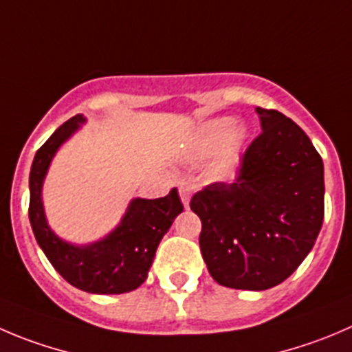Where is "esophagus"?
I'll list each match as a JSON object with an SVG mask.
<instances>
[{
  "label": "esophagus",
  "mask_w": 352,
  "mask_h": 352,
  "mask_svg": "<svg viewBox=\"0 0 352 352\" xmlns=\"http://www.w3.org/2000/svg\"><path fill=\"white\" fill-rule=\"evenodd\" d=\"M190 195H192V193H190L188 188H179V197H182V202L185 207H188Z\"/></svg>",
  "instance_id": "obj_1"
}]
</instances>
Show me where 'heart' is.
Masks as SVG:
<instances>
[{
	"instance_id": "1",
	"label": "heart",
	"mask_w": 352,
	"mask_h": 352,
	"mask_svg": "<svg viewBox=\"0 0 352 352\" xmlns=\"http://www.w3.org/2000/svg\"><path fill=\"white\" fill-rule=\"evenodd\" d=\"M243 138H245V129L224 117L204 124L197 140V150L200 153H210L218 148L210 162V174L214 178L226 179L232 176L239 164Z\"/></svg>"
}]
</instances>
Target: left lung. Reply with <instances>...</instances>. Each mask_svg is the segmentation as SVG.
<instances>
[{"mask_svg":"<svg viewBox=\"0 0 352 352\" xmlns=\"http://www.w3.org/2000/svg\"><path fill=\"white\" fill-rule=\"evenodd\" d=\"M263 131L243 152L232 183L190 200L202 221L199 243L219 285L266 290L287 280L323 224V160L306 133L273 109H257Z\"/></svg>","mask_w":352,"mask_h":352,"instance_id":"left-lung-1","label":"left lung"}]
</instances>
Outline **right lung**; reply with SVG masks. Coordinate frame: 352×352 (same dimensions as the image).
<instances>
[{
  "label": "right lung",
  "instance_id": "1",
  "mask_svg": "<svg viewBox=\"0 0 352 352\" xmlns=\"http://www.w3.org/2000/svg\"><path fill=\"white\" fill-rule=\"evenodd\" d=\"M82 120V116H74L63 122L36 152L29 176L32 232L52 266L76 289L89 294L131 292L146 280L159 242L174 217L183 212V204L176 188L155 200L135 199L119 226L107 239L88 247H74L55 236L43 212V179L58 146Z\"/></svg>",
  "mask_w": 352,
  "mask_h": 352
}]
</instances>
